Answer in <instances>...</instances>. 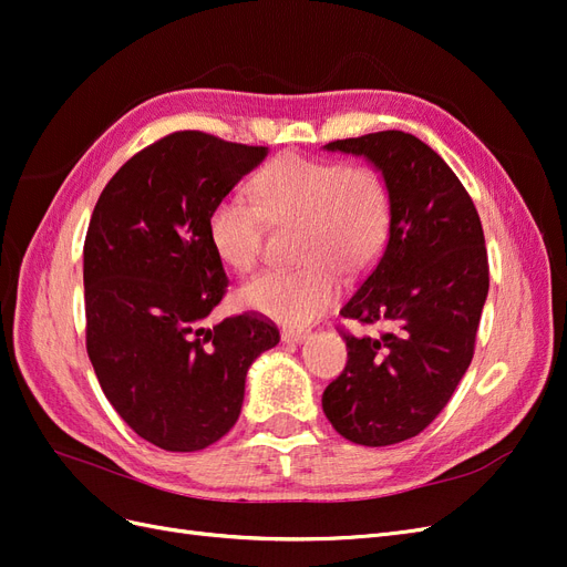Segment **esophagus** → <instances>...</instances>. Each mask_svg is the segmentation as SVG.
<instances>
[{
    "mask_svg": "<svg viewBox=\"0 0 567 567\" xmlns=\"http://www.w3.org/2000/svg\"><path fill=\"white\" fill-rule=\"evenodd\" d=\"M307 338H310V333H307V331H293V329H290V331L281 333L284 342H305Z\"/></svg>",
    "mask_w": 567,
    "mask_h": 567,
    "instance_id": "obj_1",
    "label": "esophagus"
}]
</instances>
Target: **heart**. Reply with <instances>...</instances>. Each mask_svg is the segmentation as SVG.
<instances>
[{
  "instance_id": "heart-1",
  "label": "heart",
  "mask_w": 567,
  "mask_h": 567,
  "mask_svg": "<svg viewBox=\"0 0 567 567\" xmlns=\"http://www.w3.org/2000/svg\"><path fill=\"white\" fill-rule=\"evenodd\" d=\"M252 197L221 196L208 217L215 255L250 271L262 255L267 219L300 225L296 271H262L238 290L246 310L284 326L312 323L340 290L338 271L357 274L381 255L392 221V194L381 169L286 153L252 182Z\"/></svg>"
}]
</instances>
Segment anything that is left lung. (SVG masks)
<instances>
[{
  "mask_svg": "<svg viewBox=\"0 0 567 567\" xmlns=\"http://www.w3.org/2000/svg\"><path fill=\"white\" fill-rule=\"evenodd\" d=\"M323 148L367 158L392 194L383 252L340 310L385 331L342 333L348 364L321 398L342 437L388 447L431 425L471 364L489 290L485 234L452 167L414 134L385 130Z\"/></svg>",
  "mask_w": 567,
  "mask_h": 567,
  "instance_id": "obj_1",
  "label": "left lung"
}]
</instances>
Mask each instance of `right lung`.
Listing matches in <instances>:
<instances>
[{"mask_svg":"<svg viewBox=\"0 0 567 567\" xmlns=\"http://www.w3.org/2000/svg\"><path fill=\"white\" fill-rule=\"evenodd\" d=\"M267 146L186 130L132 156L101 192L84 238L87 354L106 400L165 452H198L241 414L246 373L279 342L269 319L203 321L227 293L208 238L213 205Z\"/></svg>","mask_w":567,"mask_h":567,"instance_id":"1","label":"right lung"}]
</instances>
